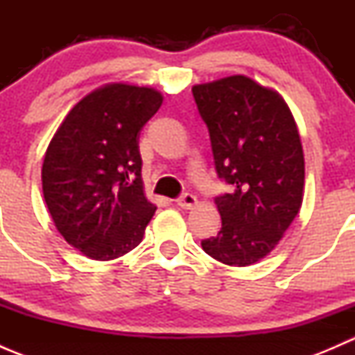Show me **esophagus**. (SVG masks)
I'll return each mask as SVG.
<instances>
[{
	"label": "esophagus",
	"mask_w": 355,
	"mask_h": 355,
	"mask_svg": "<svg viewBox=\"0 0 355 355\" xmlns=\"http://www.w3.org/2000/svg\"><path fill=\"white\" fill-rule=\"evenodd\" d=\"M177 204L180 207H184V209H191V207H194L196 204H198V199H196V196L185 192V194H182L180 198L177 199Z\"/></svg>",
	"instance_id": "esophagus-1"
}]
</instances>
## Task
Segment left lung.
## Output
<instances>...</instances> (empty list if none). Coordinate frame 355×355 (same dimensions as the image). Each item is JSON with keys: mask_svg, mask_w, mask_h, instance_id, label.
<instances>
[{"mask_svg": "<svg viewBox=\"0 0 355 355\" xmlns=\"http://www.w3.org/2000/svg\"><path fill=\"white\" fill-rule=\"evenodd\" d=\"M207 125L214 168L234 187L214 199L221 216L204 252L228 266L266 257L302 204L304 153L295 120L273 89L245 75L192 87Z\"/></svg>", "mask_w": 355, "mask_h": 355, "instance_id": "1", "label": "left lung"}]
</instances>
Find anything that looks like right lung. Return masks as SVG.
<instances>
[{
  "instance_id": "obj_1",
  "label": "right lung",
  "mask_w": 355,
  "mask_h": 355,
  "mask_svg": "<svg viewBox=\"0 0 355 355\" xmlns=\"http://www.w3.org/2000/svg\"><path fill=\"white\" fill-rule=\"evenodd\" d=\"M161 103L151 87L108 84L80 99L49 142L46 206L63 239L91 259L130 252L155 214L142 187L139 134Z\"/></svg>"
}]
</instances>
